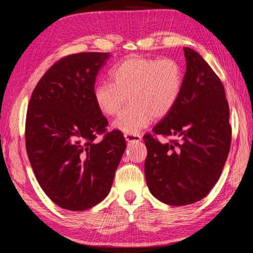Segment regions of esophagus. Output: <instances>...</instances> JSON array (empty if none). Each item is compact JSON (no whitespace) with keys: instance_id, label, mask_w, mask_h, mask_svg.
I'll list each match as a JSON object with an SVG mask.
<instances>
[{"instance_id":"1","label":"esophagus","mask_w":253,"mask_h":253,"mask_svg":"<svg viewBox=\"0 0 253 253\" xmlns=\"http://www.w3.org/2000/svg\"><path fill=\"white\" fill-rule=\"evenodd\" d=\"M125 139L126 142L128 143H137V142H140L142 140V136L139 134H125Z\"/></svg>"}]
</instances>
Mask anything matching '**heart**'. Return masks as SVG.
<instances>
[{"mask_svg": "<svg viewBox=\"0 0 253 253\" xmlns=\"http://www.w3.org/2000/svg\"><path fill=\"white\" fill-rule=\"evenodd\" d=\"M111 81L93 87V100L105 116H115L127 99L130 104L113 123L125 134H137L152 122L169 115L181 97L184 71L176 60L134 55L115 66Z\"/></svg>", "mask_w": 253, "mask_h": 253, "instance_id": "obj_1", "label": "heart"}]
</instances>
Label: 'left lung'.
Here are the masks:
<instances>
[{"label": "left lung", "mask_w": 253, "mask_h": 253, "mask_svg": "<svg viewBox=\"0 0 253 253\" xmlns=\"http://www.w3.org/2000/svg\"><path fill=\"white\" fill-rule=\"evenodd\" d=\"M186 72L181 97L146 134L145 178L151 193L169 205H187L208 195L220 178L231 145L224 87L201 55L184 48ZM156 134L177 136L161 143Z\"/></svg>", "instance_id": "8db88e82"}]
</instances>
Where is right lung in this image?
<instances>
[{"label": "right lung", "mask_w": 253, "mask_h": 253, "mask_svg": "<svg viewBox=\"0 0 253 253\" xmlns=\"http://www.w3.org/2000/svg\"><path fill=\"white\" fill-rule=\"evenodd\" d=\"M109 57L81 52L60 59L40 79L29 102L30 164L44 193L70 211H84L108 195L126 148L121 130L106 131L108 121L93 100L96 77Z\"/></svg>", "instance_id": "obj_1"}]
</instances>
